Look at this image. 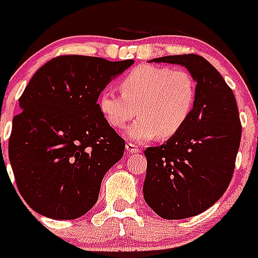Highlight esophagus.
Masks as SVG:
<instances>
[{
  "instance_id": "1",
  "label": "esophagus",
  "mask_w": 258,
  "mask_h": 258,
  "mask_svg": "<svg viewBox=\"0 0 258 258\" xmlns=\"http://www.w3.org/2000/svg\"><path fill=\"white\" fill-rule=\"evenodd\" d=\"M125 149H126L127 152H131V154H134V152H140L141 151V150L138 149V146H136L134 143H126Z\"/></svg>"
}]
</instances>
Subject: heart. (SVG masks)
<instances>
[{"label": "heart", "instance_id": "obj_1", "mask_svg": "<svg viewBox=\"0 0 258 258\" xmlns=\"http://www.w3.org/2000/svg\"><path fill=\"white\" fill-rule=\"evenodd\" d=\"M121 94L102 90L98 104L107 122L121 129L136 115L127 129L132 140L145 142L155 136L168 140L188 121L197 102V81L190 72L161 66H140L118 84Z\"/></svg>", "mask_w": 258, "mask_h": 258}]
</instances>
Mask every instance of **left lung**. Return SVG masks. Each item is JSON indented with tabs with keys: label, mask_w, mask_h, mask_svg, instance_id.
<instances>
[{
	"label": "left lung",
	"mask_w": 258,
	"mask_h": 258,
	"mask_svg": "<svg viewBox=\"0 0 258 258\" xmlns=\"http://www.w3.org/2000/svg\"><path fill=\"white\" fill-rule=\"evenodd\" d=\"M187 68L197 81V102L188 121L168 142L147 147L143 197L165 220L207 211L229 187L241 138L235 97L207 59L197 54L155 58Z\"/></svg>",
	"instance_id": "8db88e82"
}]
</instances>
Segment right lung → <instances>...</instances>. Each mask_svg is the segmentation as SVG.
<instances>
[{
	"label": "right lung",
	"mask_w": 258,
	"mask_h": 258,
	"mask_svg": "<svg viewBox=\"0 0 258 258\" xmlns=\"http://www.w3.org/2000/svg\"><path fill=\"white\" fill-rule=\"evenodd\" d=\"M134 63L85 55L52 58L33 75L13 118L9 159L26 203L54 220H75L98 200L125 141L97 103L107 84Z\"/></svg>",
	"instance_id": "1"
}]
</instances>
